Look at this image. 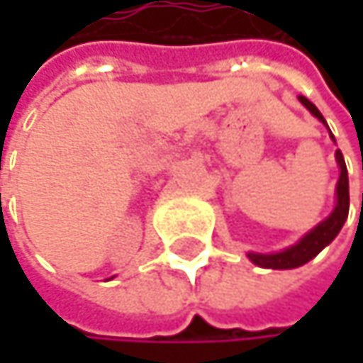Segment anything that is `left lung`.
<instances>
[{
    "label": "left lung",
    "instance_id": "obj_1",
    "mask_svg": "<svg viewBox=\"0 0 363 363\" xmlns=\"http://www.w3.org/2000/svg\"><path fill=\"white\" fill-rule=\"evenodd\" d=\"M298 101L311 111L320 121L326 123L324 115L318 111V107L309 99L298 96ZM336 162H338V168H340V177H338V184H336V208H334V212L328 216L324 223H320L313 231H309L298 244H294L288 250H281V252L275 254L250 252L248 256H250L254 264L264 267V269H296V267L309 262L311 258H315L338 235V231L342 229V225H345V220L349 216V177H347V166H345V157H342L340 151H336Z\"/></svg>",
    "mask_w": 363,
    "mask_h": 363
}]
</instances>
